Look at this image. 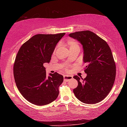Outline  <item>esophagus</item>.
Returning <instances> with one entry per match:
<instances>
[{
  "mask_svg": "<svg viewBox=\"0 0 127 127\" xmlns=\"http://www.w3.org/2000/svg\"><path fill=\"white\" fill-rule=\"evenodd\" d=\"M72 78L73 77L71 76H64V80L66 82L71 80Z\"/></svg>",
  "mask_w": 127,
  "mask_h": 127,
  "instance_id": "1",
  "label": "esophagus"
}]
</instances>
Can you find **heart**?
Masks as SVG:
<instances>
[{"mask_svg": "<svg viewBox=\"0 0 127 127\" xmlns=\"http://www.w3.org/2000/svg\"><path fill=\"white\" fill-rule=\"evenodd\" d=\"M67 44L69 49L72 48H74V47H79L78 43L76 41H73V40H69L67 41Z\"/></svg>", "mask_w": 127, "mask_h": 127, "instance_id": "b5f03b06", "label": "heart"}]
</instances>
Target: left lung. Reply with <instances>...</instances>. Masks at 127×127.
<instances>
[{"label":"left lung","mask_w":127,"mask_h":127,"mask_svg":"<svg viewBox=\"0 0 127 127\" xmlns=\"http://www.w3.org/2000/svg\"><path fill=\"white\" fill-rule=\"evenodd\" d=\"M70 37L81 42L83 48L85 78L74 76L78 86L73 89L76 97L87 104H96L106 97L113 86L116 65L110 47L104 40L90 31L70 33Z\"/></svg>","instance_id":"left-lung-1"}]
</instances>
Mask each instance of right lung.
<instances>
[{
  "instance_id": "add662e5",
  "label": "right lung",
  "mask_w": 127,
  "mask_h": 127,
  "mask_svg": "<svg viewBox=\"0 0 127 127\" xmlns=\"http://www.w3.org/2000/svg\"><path fill=\"white\" fill-rule=\"evenodd\" d=\"M65 33L37 34L23 44L13 65L17 89L28 101L39 106L57 99L63 76L57 72L48 76L44 64L49 63L56 45Z\"/></svg>"
}]
</instances>
